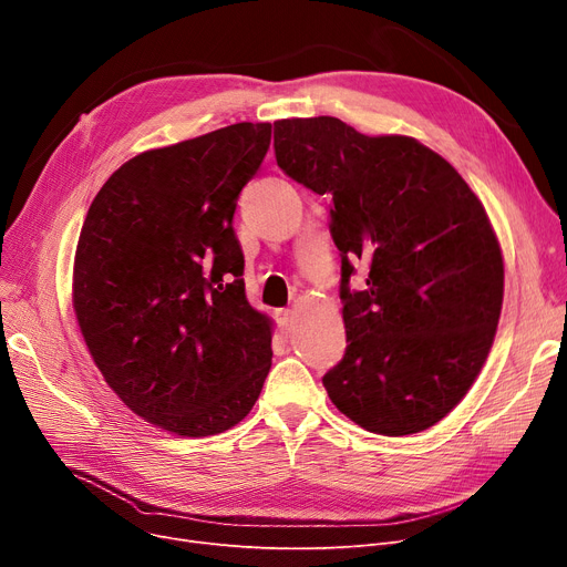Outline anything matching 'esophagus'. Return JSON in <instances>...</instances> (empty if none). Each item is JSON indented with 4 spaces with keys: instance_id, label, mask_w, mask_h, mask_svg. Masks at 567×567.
<instances>
[{
    "instance_id": "1",
    "label": "esophagus",
    "mask_w": 567,
    "mask_h": 567,
    "mask_svg": "<svg viewBox=\"0 0 567 567\" xmlns=\"http://www.w3.org/2000/svg\"><path fill=\"white\" fill-rule=\"evenodd\" d=\"M278 321H280V329H282V333H291V326H293V312L291 310H280V315H278Z\"/></svg>"
}]
</instances>
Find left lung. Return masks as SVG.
Segmentation results:
<instances>
[{"label":"left lung","mask_w":567,"mask_h":567,"mask_svg":"<svg viewBox=\"0 0 567 567\" xmlns=\"http://www.w3.org/2000/svg\"><path fill=\"white\" fill-rule=\"evenodd\" d=\"M274 148L296 184L333 197L347 349L323 389L368 432L432 427L478 377L501 315L503 257L481 199L421 142L336 116L276 122ZM355 262L363 290L348 285Z\"/></svg>","instance_id":"obj_1"}]
</instances>
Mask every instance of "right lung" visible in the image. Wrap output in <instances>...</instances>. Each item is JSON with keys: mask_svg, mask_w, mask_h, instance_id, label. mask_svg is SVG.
I'll return each mask as SVG.
<instances>
[{"mask_svg": "<svg viewBox=\"0 0 567 567\" xmlns=\"http://www.w3.org/2000/svg\"><path fill=\"white\" fill-rule=\"evenodd\" d=\"M271 124H234L118 167L84 218L80 331L124 404L178 436L244 421L271 370V321L246 299L236 199Z\"/></svg>", "mask_w": 567, "mask_h": 567, "instance_id": "add662e5", "label": "right lung"}]
</instances>
